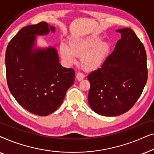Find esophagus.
<instances>
[{"label":"esophagus","instance_id":"obj_1","mask_svg":"<svg viewBox=\"0 0 154 154\" xmlns=\"http://www.w3.org/2000/svg\"><path fill=\"white\" fill-rule=\"evenodd\" d=\"M84 77H85V75H84L83 73H78L76 75V79L79 81H82V80L84 79Z\"/></svg>","mask_w":154,"mask_h":154}]
</instances>
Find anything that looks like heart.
Returning <instances> with one entry per match:
<instances>
[{"instance_id":"heart-1","label":"heart","mask_w":154,"mask_h":154,"mask_svg":"<svg viewBox=\"0 0 154 154\" xmlns=\"http://www.w3.org/2000/svg\"><path fill=\"white\" fill-rule=\"evenodd\" d=\"M110 52V44L102 41V38L96 35L71 39L69 48L64 44L60 46V55L66 64H74L75 57H81L80 65L86 72H92L102 68Z\"/></svg>"}]
</instances>
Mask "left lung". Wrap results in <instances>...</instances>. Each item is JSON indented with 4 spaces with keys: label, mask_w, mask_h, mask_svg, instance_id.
<instances>
[{
    "label": "left lung",
    "mask_w": 154,
    "mask_h": 154,
    "mask_svg": "<svg viewBox=\"0 0 154 154\" xmlns=\"http://www.w3.org/2000/svg\"><path fill=\"white\" fill-rule=\"evenodd\" d=\"M116 31L121 38L113 52L102 68L88 75V103L94 112L104 116L129 111L142 93L148 77L144 45L131 29Z\"/></svg>",
    "instance_id": "left-lung-1"
}]
</instances>
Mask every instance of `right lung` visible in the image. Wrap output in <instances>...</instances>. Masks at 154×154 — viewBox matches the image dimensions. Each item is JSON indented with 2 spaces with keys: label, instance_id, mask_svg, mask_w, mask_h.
Listing matches in <instances>:
<instances>
[{
  "label": "right lung",
  "instance_id": "1",
  "mask_svg": "<svg viewBox=\"0 0 154 154\" xmlns=\"http://www.w3.org/2000/svg\"><path fill=\"white\" fill-rule=\"evenodd\" d=\"M55 31L42 22L21 29L5 52L7 83L21 106L33 114L48 116L62 104L67 90L74 83L75 71L63 67L53 47L38 48L37 35Z\"/></svg>",
  "mask_w": 154,
  "mask_h": 154
}]
</instances>
